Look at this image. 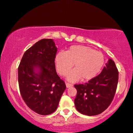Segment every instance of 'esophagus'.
<instances>
[{
    "instance_id": "1",
    "label": "esophagus",
    "mask_w": 133,
    "mask_h": 133,
    "mask_svg": "<svg viewBox=\"0 0 133 133\" xmlns=\"http://www.w3.org/2000/svg\"><path fill=\"white\" fill-rule=\"evenodd\" d=\"M65 85H66V87L68 88L70 87H72V86H73V84L69 83H65Z\"/></svg>"
}]
</instances>
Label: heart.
<instances>
[{"label": "heart", "mask_w": 133, "mask_h": 133, "mask_svg": "<svg viewBox=\"0 0 133 133\" xmlns=\"http://www.w3.org/2000/svg\"><path fill=\"white\" fill-rule=\"evenodd\" d=\"M56 68L61 76H65L74 65V70L68 75L70 81L81 78L83 81L91 80L101 71L105 63L102 52L89 47L71 46L68 50L59 52L55 56Z\"/></svg>", "instance_id": "heart-1"}]
</instances>
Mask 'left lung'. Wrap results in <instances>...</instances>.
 <instances>
[{"label": "left lung", "mask_w": 133, "mask_h": 133, "mask_svg": "<svg viewBox=\"0 0 133 133\" xmlns=\"http://www.w3.org/2000/svg\"><path fill=\"white\" fill-rule=\"evenodd\" d=\"M118 80V72L111 59L102 72L88 83L75 84L77 91L74 100L76 109L86 116L100 114L107 109L114 98Z\"/></svg>", "instance_id": "8db88e82"}]
</instances>
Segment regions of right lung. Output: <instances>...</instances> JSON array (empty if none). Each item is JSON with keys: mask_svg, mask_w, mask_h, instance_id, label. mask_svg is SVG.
Masks as SVG:
<instances>
[{"mask_svg": "<svg viewBox=\"0 0 133 133\" xmlns=\"http://www.w3.org/2000/svg\"><path fill=\"white\" fill-rule=\"evenodd\" d=\"M57 48L52 39L39 41L24 53L18 67L19 91L28 107L40 115L57 109L66 86L56 71ZM40 69L39 73L35 68Z\"/></svg>", "mask_w": 133, "mask_h": 133, "instance_id": "add662e5", "label": "right lung"}]
</instances>
